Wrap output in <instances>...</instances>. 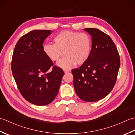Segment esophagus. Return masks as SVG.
Masks as SVG:
<instances>
[{"mask_svg": "<svg viewBox=\"0 0 135 135\" xmlns=\"http://www.w3.org/2000/svg\"><path fill=\"white\" fill-rule=\"evenodd\" d=\"M64 73L65 74H67V73H68L70 72V71H68V70H64Z\"/></svg>", "mask_w": 135, "mask_h": 135, "instance_id": "34e87169", "label": "esophagus"}]
</instances>
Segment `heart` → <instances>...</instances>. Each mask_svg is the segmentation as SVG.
<instances>
[{
    "label": "heart",
    "mask_w": 135,
    "mask_h": 135,
    "mask_svg": "<svg viewBox=\"0 0 135 135\" xmlns=\"http://www.w3.org/2000/svg\"><path fill=\"white\" fill-rule=\"evenodd\" d=\"M53 41L54 44H45L43 51L52 61H58L64 52L65 57L57 63L62 69H70L76 64H84L90 56L92 42L86 33L64 31L57 34Z\"/></svg>",
    "instance_id": "b5f03b06"
}]
</instances>
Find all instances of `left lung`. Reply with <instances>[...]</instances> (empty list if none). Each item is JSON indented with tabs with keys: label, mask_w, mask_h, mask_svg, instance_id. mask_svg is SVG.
Here are the masks:
<instances>
[{
	"label": "left lung",
	"mask_w": 135,
	"mask_h": 135,
	"mask_svg": "<svg viewBox=\"0 0 135 135\" xmlns=\"http://www.w3.org/2000/svg\"><path fill=\"white\" fill-rule=\"evenodd\" d=\"M84 31L91 36V52L86 62L72 70L73 84L80 99L93 102L104 98L113 89L120 58L115 44L108 35L97 28Z\"/></svg>",
	"instance_id": "obj_1"
}]
</instances>
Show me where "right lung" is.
I'll return each instance as SVG.
<instances>
[{
	"label": "right lung",
	"mask_w": 135,
	"mask_h": 135,
	"mask_svg": "<svg viewBox=\"0 0 135 135\" xmlns=\"http://www.w3.org/2000/svg\"><path fill=\"white\" fill-rule=\"evenodd\" d=\"M51 33L50 30L30 31L18 40L13 54L11 70L20 92L36 105L53 101L64 74L43 51L45 39Z\"/></svg>",
	"instance_id": "add662e5"
}]
</instances>
